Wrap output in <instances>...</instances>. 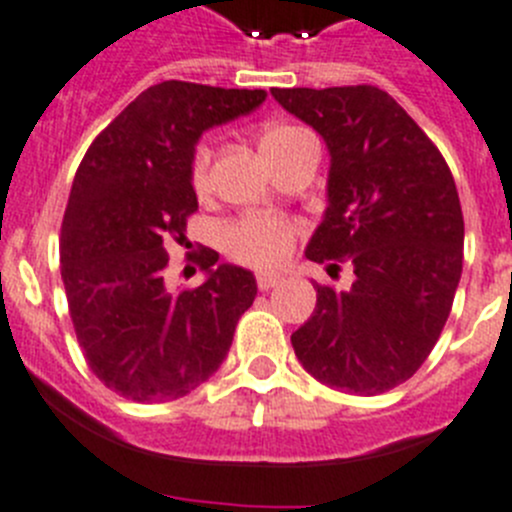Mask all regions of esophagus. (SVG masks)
I'll return each instance as SVG.
<instances>
[{
    "instance_id": "esophagus-1",
    "label": "esophagus",
    "mask_w": 512,
    "mask_h": 512,
    "mask_svg": "<svg viewBox=\"0 0 512 512\" xmlns=\"http://www.w3.org/2000/svg\"><path fill=\"white\" fill-rule=\"evenodd\" d=\"M280 283H283V278H280V275H273V273H257V288H260V290L278 288Z\"/></svg>"
}]
</instances>
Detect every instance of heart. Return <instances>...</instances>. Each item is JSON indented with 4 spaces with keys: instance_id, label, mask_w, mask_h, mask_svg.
Returning <instances> with one entry per match:
<instances>
[{
    "instance_id": "obj_1",
    "label": "heart",
    "mask_w": 512,
    "mask_h": 512,
    "mask_svg": "<svg viewBox=\"0 0 512 512\" xmlns=\"http://www.w3.org/2000/svg\"><path fill=\"white\" fill-rule=\"evenodd\" d=\"M296 127L290 124H270L260 135L262 153L270 155L278 147H283L290 137H296ZM211 176V145L199 142L191 155V186L196 193L209 191ZM296 224L283 219V216L270 214H247L234 222L224 224L222 245L237 262H245L252 267H278L293 252L296 245Z\"/></svg>"
}]
</instances>
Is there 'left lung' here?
Segmentation results:
<instances>
[{
	"mask_svg": "<svg viewBox=\"0 0 512 512\" xmlns=\"http://www.w3.org/2000/svg\"><path fill=\"white\" fill-rule=\"evenodd\" d=\"M273 96L324 137L331 155L329 206L306 257L354 267L349 290L316 285L313 316L290 336L296 357L342 393L393 390L439 342L462 278L464 219L449 165L377 86Z\"/></svg>",
	"mask_w": 512,
	"mask_h": 512,
	"instance_id": "1",
	"label": "left lung"
}]
</instances>
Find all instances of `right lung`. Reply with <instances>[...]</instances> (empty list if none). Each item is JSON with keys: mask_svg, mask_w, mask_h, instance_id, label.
<instances>
[{"mask_svg": "<svg viewBox=\"0 0 512 512\" xmlns=\"http://www.w3.org/2000/svg\"><path fill=\"white\" fill-rule=\"evenodd\" d=\"M262 89L163 81L142 91L91 142L61 227V278L91 372L135 403L196 390L227 357L239 316L257 296L245 267L216 265L199 288L165 285L168 242L186 239L199 209L191 155L209 127L250 114Z\"/></svg>", "mask_w": 512, "mask_h": 512, "instance_id": "add662e5", "label": "right lung"}]
</instances>
